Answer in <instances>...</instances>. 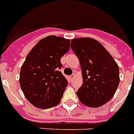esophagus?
Here are the masks:
<instances>
[{"label":"esophagus","mask_w":134,"mask_h":134,"mask_svg":"<svg viewBox=\"0 0 134 134\" xmlns=\"http://www.w3.org/2000/svg\"><path fill=\"white\" fill-rule=\"evenodd\" d=\"M74 77H75V75H74V74H72V75H71V76H69V79H70L71 80H72Z\"/></svg>","instance_id":"obj_1"}]
</instances>
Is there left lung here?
<instances>
[{
  "label": "left lung",
  "mask_w": 134,
  "mask_h": 134,
  "mask_svg": "<svg viewBox=\"0 0 134 134\" xmlns=\"http://www.w3.org/2000/svg\"><path fill=\"white\" fill-rule=\"evenodd\" d=\"M70 47L80 61L83 84L77 94L83 104L102 106L114 96L119 86V68L99 42L89 37L71 41Z\"/></svg>",
  "instance_id": "1"
}]
</instances>
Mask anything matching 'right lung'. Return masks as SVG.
<instances>
[{
    "instance_id": "1",
    "label": "right lung",
    "mask_w": 134,
    "mask_h": 134,
    "mask_svg": "<svg viewBox=\"0 0 134 134\" xmlns=\"http://www.w3.org/2000/svg\"><path fill=\"white\" fill-rule=\"evenodd\" d=\"M69 39L51 35L34 46L20 70V84L26 98L39 108L57 105L68 82L60 71V58L69 50Z\"/></svg>"
}]
</instances>
